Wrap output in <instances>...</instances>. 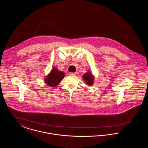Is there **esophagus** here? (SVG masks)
Instances as JSON below:
<instances>
[{"label":"esophagus","mask_w":148,"mask_h":148,"mask_svg":"<svg viewBox=\"0 0 148 148\" xmlns=\"http://www.w3.org/2000/svg\"><path fill=\"white\" fill-rule=\"evenodd\" d=\"M70 74L72 75H77V72H75V73H71Z\"/></svg>","instance_id":"1"}]
</instances>
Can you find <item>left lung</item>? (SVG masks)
Instances as JSON below:
<instances>
[{
    "instance_id": "1",
    "label": "left lung",
    "mask_w": 148,
    "mask_h": 148,
    "mask_svg": "<svg viewBox=\"0 0 148 148\" xmlns=\"http://www.w3.org/2000/svg\"><path fill=\"white\" fill-rule=\"evenodd\" d=\"M82 77L86 84L92 86L94 84L95 77L92 74V71H87V72H86L83 75Z\"/></svg>"
}]
</instances>
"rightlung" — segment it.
<instances>
[{"label": "right lung", "instance_id": "right-lung-1", "mask_svg": "<svg viewBox=\"0 0 148 148\" xmlns=\"http://www.w3.org/2000/svg\"><path fill=\"white\" fill-rule=\"evenodd\" d=\"M65 76V74L64 71H59L56 67H54L44 78V83L50 87H56L61 82Z\"/></svg>", "mask_w": 148, "mask_h": 148}]
</instances>
